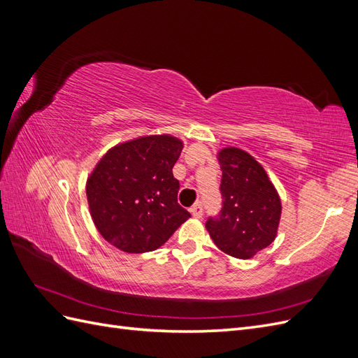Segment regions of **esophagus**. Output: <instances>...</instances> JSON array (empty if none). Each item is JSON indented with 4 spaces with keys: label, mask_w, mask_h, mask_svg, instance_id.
Instances as JSON below:
<instances>
[{
    "label": "esophagus",
    "mask_w": 358,
    "mask_h": 358,
    "mask_svg": "<svg viewBox=\"0 0 358 358\" xmlns=\"http://www.w3.org/2000/svg\"><path fill=\"white\" fill-rule=\"evenodd\" d=\"M191 210V213H192V216H196V218H201L203 216V204L201 203H197L196 206H192V208L189 209Z\"/></svg>",
    "instance_id": "esophagus-1"
}]
</instances>
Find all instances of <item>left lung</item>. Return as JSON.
Masks as SVG:
<instances>
[{
  "label": "left lung",
  "mask_w": 358,
  "mask_h": 358,
  "mask_svg": "<svg viewBox=\"0 0 358 358\" xmlns=\"http://www.w3.org/2000/svg\"><path fill=\"white\" fill-rule=\"evenodd\" d=\"M218 158L222 208L206 229L221 251L248 259L275 241L282 206L264 169L245 150L225 148Z\"/></svg>",
  "instance_id": "left-lung-1"
}]
</instances>
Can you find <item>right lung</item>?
<instances>
[{"label":"right lung","mask_w":358,"mask_h":358,"mask_svg":"<svg viewBox=\"0 0 358 358\" xmlns=\"http://www.w3.org/2000/svg\"><path fill=\"white\" fill-rule=\"evenodd\" d=\"M182 142L171 136L140 137L117 145L94 169L86 197L96 230L129 254L155 251L191 213L178 203L173 166Z\"/></svg>","instance_id":"1"}]
</instances>
